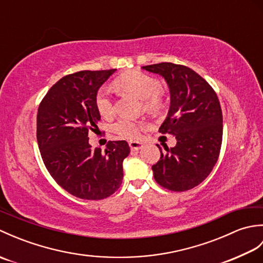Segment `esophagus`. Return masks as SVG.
Returning <instances> with one entry per match:
<instances>
[{"mask_svg":"<svg viewBox=\"0 0 263 263\" xmlns=\"http://www.w3.org/2000/svg\"><path fill=\"white\" fill-rule=\"evenodd\" d=\"M128 146H130L132 150H140L143 147V143L140 141H130Z\"/></svg>","mask_w":263,"mask_h":263,"instance_id":"obj_1","label":"esophagus"}]
</instances>
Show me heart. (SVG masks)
I'll list each match as a JSON object with an SVG mask.
<instances>
[{"label":"heart","instance_id":"b5f03b06","mask_svg":"<svg viewBox=\"0 0 263 263\" xmlns=\"http://www.w3.org/2000/svg\"><path fill=\"white\" fill-rule=\"evenodd\" d=\"M116 87L122 91L131 92L142 99L143 106L150 113L157 114L163 110L165 102L160 93L161 85L156 78L143 73L141 71H131L117 78ZM96 108L102 116L107 117L113 113V100L109 89L100 88L96 95ZM144 122L130 119H120L111 125V131L115 135L126 139H137L140 137Z\"/></svg>","mask_w":263,"mask_h":263}]
</instances>
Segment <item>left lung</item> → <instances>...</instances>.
Masks as SVG:
<instances>
[{"mask_svg":"<svg viewBox=\"0 0 263 263\" xmlns=\"http://www.w3.org/2000/svg\"><path fill=\"white\" fill-rule=\"evenodd\" d=\"M161 76L171 93L166 120L159 127L163 135L174 136L176 146H164L160 159L153 165L160 186L183 192L199 185L216 165L222 141L220 103L211 86L187 66L163 62L142 66Z\"/></svg>","mask_w":263,"mask_h":263,"instance_id":"8db88e82","label":"left lung"}]
</instances>
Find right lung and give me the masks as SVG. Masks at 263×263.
Wrapping results in <instances>:
<instances>
[{"mask_svg": "<svg viewBox=\"0 0 263 263\" xmlns=\"http://www.w3.org/2000/svg\"><path fill=\"white\" fill-rule=\"evenodd\" d=\"M115 71H79L65 76L39 104L37 142L43 161L59 185L77 198L102 200L122 184L128 143L108 141L102 152L91 149L88 138L100 120L95 103L98 89Z\"/></svg>", "mask_w": 263, "mask_h": 263, "instance_id": "1", "label": "right lung"}]
</instances>
